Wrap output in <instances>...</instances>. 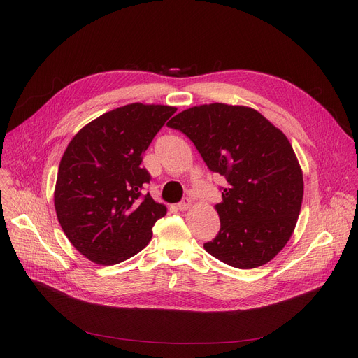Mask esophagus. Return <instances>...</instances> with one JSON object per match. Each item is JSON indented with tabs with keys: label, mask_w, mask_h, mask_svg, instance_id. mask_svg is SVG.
<instances>
[{
	"label": "esophagus",
	"mask_w": 358,
	"mask_h": 358,
	"mask_svg": "<svg viewBox=\"0 0 358 358\" xmlns=\"http://www.w3.org/2000/svg\"><path fill=\"white\" fill-rule=\"evenodd\" d=\"M177 208L181 210V212H185V210H189L190 208H192V199H189V197H185V199H182L180 203H178V206Z\"/></svg>",
	"instance_id": "1"
}]
</instances>
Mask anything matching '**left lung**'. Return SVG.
<instances>
[{
    "label": "left lung",
    "mask_w": 358,
    "mask_h": 358,
    "mask_svg": "<svg viewBox=\"0 0 358 358\" xmlns=\"http://www.w3.org/2000/svg\"><path fill=\"white\" fill-rule=\"evenodd\" d=\"M223 176L216 238L204 250L231 267L264 266L285 248L302 208L303 174L286 135L254 108L222 103L187 108L166 123Z\"/></svg>",
    "instance_id": "8db88e82"
}]
</instances>
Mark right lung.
<instances>
[{"instance_id": "add662e5", "label": "right lung", "mask_w": 358, "mask_h": 358, "mask_svg": "<svg viewBox=\"0 0 358 358\" xmlns=\"http://www.w3.org/2000/svg\"><path fill=\"white\" fill-rule=\"evenodd\" d=\"M177 111L131 103L104 113L72 138L55 187L56 216L72 245L90 261L113 266L142 251L165 216L143 185L142 155Z\"/></svg>"}]
</instances>
